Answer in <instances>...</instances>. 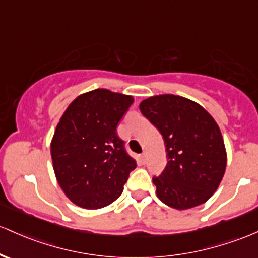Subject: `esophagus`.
Segmentation results:
<instances>
[{
    "mask_svg": "<svg viewBox=\"0 0 258 258\" xmlns=\"http://www.w3.org/2000/svg\"><path fill=\"white\" fill-rule=\"evenodd\" d=\"M147 159H148V157H147V153L143 152L142 154H141V161H142V164H146Z\"/></svg>",
    "mask_w": 258,
    "mask_h": 258,
    "instance_id": "34e87169",
    "label": "esophagus"
}]
</instances>
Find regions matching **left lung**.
Segmentation results:
<instances>
[{
	"mask_svg": "<svg viewBox=\"0 0 258 258\" xmlns=\"http://www.w3.org/2000/svg\"><path fill=\"white\" fill-rule=\"evenodd\" d=\"M140 110L165 143L168 163L153 177L158 198L175 209L207 202L226 168L224 141L214 118L200 104L172 94L146 99Z\"/></svg>",
	"mask_w": 258,
	"mask_h": 258,
	"instance_id": "left-lung-1",
	"label": "left lung"
}]
</instances>
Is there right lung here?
Masks as SVG:
<instances>
[{"mask_svg": "<svg viewBox=\"0 0 258 258\" xmlns=\"http://www.w3.org/2000/svg\"><path fill=\"white\" fill-rule=\"evenodd\" d=\"M132 103L131 95L95 89L76 98L57 123L51 141L53 171L79 207L99 209L114 202L137 166L116 134Z\"/></svg>", "mask_w": 258, "mask_h": 258, "instance_id": "right-lung-1", "label": "right lung"}]
</instances>
